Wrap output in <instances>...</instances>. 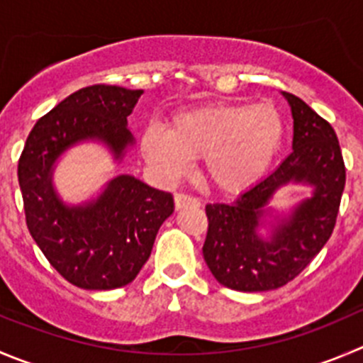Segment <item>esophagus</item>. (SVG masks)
I'll return each mask as SVG.
<instances>
[{"label": "esophagus", "instance_id": "obj_1", "mask_svg": "<svg viewBox=\"0 0 363 363\" xmlns=\"http://www.w3.org/2000/svg\"><path fill=\"white\" fill-rule=\"evenodd\" d=\"M174 205L176 208H185V206H199L201 203H199V199L196 198V196H191V194H185V192H178V194L174 196Z\"/></svg>", "mask_w": 363, "mask_h": 363}]
</instances>
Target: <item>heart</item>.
Here are the masks:
<instances>
[{
	"mask_svg": "<svg viewBox=\"0 0 363 363\" xmlns=\"http://www.w3.org/2000/svg\"><path fill=\"white\" fill-rule=\"evenodd\" d=\"M285 123L269 103H219L176 113L169 130H144V158L164 179H178L192 162L205 158L210 184L223 192H242L257 184L278 157Z\"/></svg>",
	"mask_w": 363,
	"mask_h": 363,
	"instance_id": "b5f03b06",
	"label": "heart"
}]
</instances>
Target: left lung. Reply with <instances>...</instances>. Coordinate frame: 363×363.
Segmentation results:
<instances>
[{"instance_id": "8db88e82", "label": "left lung", "mask_w": 363, "mask_h": 363, "mask_svg": "<svg viewBox=\"0 0 363 363\" xmlns=\"http://www.w3.org/2000/svg\"><path fill=\"white\" fill-rule=\"evenodd\" d=\"M294 117L292 153L276 171L233 203L206 205L208 231L203 244L206 265L220 285L233 291L279 289L301 274L333 233L346 185V165L337 133L301 98L285 92ZM289 181L308 183L313 198L273 227L271 241L256 230L272 194Z\"/></svg>"}]
</instances>
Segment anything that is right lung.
<instances>
[{
    "mask_svg": "<svg viewBox=\"0 0 363 363\" xmlns=\"http://www.w3.org/2000/svg\"><path fill=\"white\" fill-rule=\"evenodd\" d=\"M140 94L105 84L72 92L37 121L19 157L17 178L33 240L58 274L87 291L119 289L135 279L174 201L169 192L121 174L96 201L67 206L55 194L51 169L67 147L87 139L123 157L133 143L126 117Z\"/></svg>",
    "mask_w": 363,
    "mask_h": 363,
    "instance_id": "1",
    "label": "right lung"
}]
</instances>
